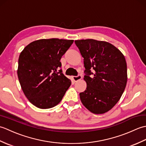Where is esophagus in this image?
Segmentation results:
<instances>
[{
	"mask_svg": "<svg viewBox=\"0 0 146 146\" xmlns=\"http://www.w3.org/2000/svg\"><path fill=\"white\" fill-rule=\"evenodd\" d=\"M82 78V76L80 75H78L77 76H73V80H74V82H75L79 81V80H80Z\"/></svg>",
	"mask_w": 146,
	"mask_h": 146,
	"instance_id": "1",
	"label": "esophagus"
}]
</instances>
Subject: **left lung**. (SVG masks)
Returning a JSON list of instances; mask_svg holds the SVG:
<instances>
[{"instance_id": "obj_1", "label": "left lung", "mask_w": 146, "mask_h": 146, "mask_svg": "<svg viewBox=\"0 0 146 146\" xmlns=\"http://www.w3.org/2000/svg\"><path fill=\"white\" fill-rule=\"evenodd\" d=\"M75 42L84 58L86 73L83 79L86 88L80 94V100L92 113H106L119 102L125 88L127 70L124 56L107 41L88 39Z\"/></svg>"}]
</instances>
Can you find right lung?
Segmentation results:
<instances>
[{"label":"right lung","instance_id":"obj_1","mask_svg":"<svg viewBox=\"0 0 146 146\" xmlns=\"http://www.w3.org/2000/svg\"><path fill=\"white\" fill-rule=\"evenodd\" d=\"M73 41L58 38L36 40L20 53L19 81L26 98L36 107H54L70 86V79L60 70V60Z\"/></svg>","mask_w":146,"mask_h":146}]
</instances>
